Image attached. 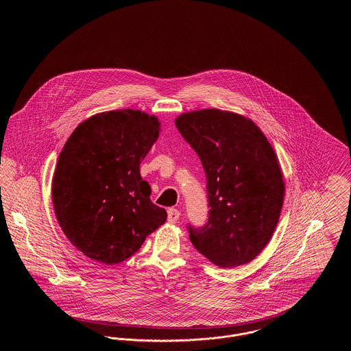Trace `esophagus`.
I'll list each match as a JSON object with an SVG mask.
<instances>
[{
  "mask_svg": "<svg viewBox=\"0 0 351 351\" xmlns=\"http://www.w3.org/2000/svg\"><path fill=\"white\" fill-rule=\"evenodd\" d=\"M179 217H180V212L178 209H175V208L168 209V222L175 223L179 219Z\"/></svg>",
  "mask_w": 351,
  "mask_h": 351,
  "instance_id": "1",
  "label": "esophagus"
}]
</instances>
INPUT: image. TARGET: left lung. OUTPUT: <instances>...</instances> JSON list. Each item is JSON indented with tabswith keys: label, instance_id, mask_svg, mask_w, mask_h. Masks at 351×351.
I'll return each mask as SVG.
<instances>
[{
	"label": "left lung",
	"instance_id": "8db88e82",
	"mask_svg": "<svg viewBox=\"0 0 351 351\" xmlns=\"http://www.w3.org/2000/svg\"><path fill=\"white\" fill-rule=\"evenodd\" d=\"M175 123L206 176L208 221L186 225L192 245L219 267L249 263L267 245L283 205L275 151L252 121L230 112L197 110Z\"/></svg>",
	"mask_w": 351,
	"mask_h": 351
}]
</instances>
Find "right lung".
I'll list each match as a JSON object with an SVG mask.
<instances>
[{
  "instance_id": "right-lung-1",
  "label": "right lung",
  "mask_w": 351,
  "mask_h": 351,
  "mask_svg": "<svg viewBox=\"0 0 351 351\" xmlns=\"http://www.w3.org/2000/svg\"><path fill=\"white\" fill-rule=\"evenodd\" d=\"M159 136L156 117L123 109L85 119L68 138L52 180L62 230L76 249L116 265L167 219L139 166Z\"/></svg>"
}]
</instances>
